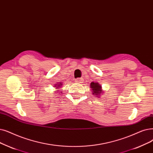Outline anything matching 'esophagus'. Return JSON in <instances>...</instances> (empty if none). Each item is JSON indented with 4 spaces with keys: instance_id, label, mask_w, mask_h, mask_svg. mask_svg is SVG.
Listing matches in <instances>:
<instances>
[{
    "instance_id": "obj_1",
    "label": "esophagus",
    "mask_w": 153,
    "mask_h": 153,
    "mask_svg": "<svg viewBox=\"0 0 153 153\" xmlns=\"http://www.w3.org/2000/svg\"><path fill=\"white\" fill-rule=\"evenodd\" d=\"M75 82L77 84H82L83 82V79H82V78H77V79H76Z\"/></svg>"
}]
</instances>
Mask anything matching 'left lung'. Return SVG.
Instances as JSON below:
<instances>
[{
  "label": "left lung",
  "instance_id": "8db88e82",
  "mask_svg": "<svg viewBox=\"0 0 153 153\" xmlns=\"http://www.w3.org/2000/svg\"><path fill=\"white\" fill-rule=\"evenodd\" d=\"M90 88L91 89L92 94L97 97H99V96L101 95V94H102L104 92L102 89V86L98 82H92L90 84Z\"/></svg>",
  "mask_w": 153,
  "mask_h": 153
}]
</instances>
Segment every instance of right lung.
Returning <instances> with one entry per match:
<instances>
[{
  "instance_id": "obj_1",
  "label": "right lung",
  "mask_w": 153,
  "mask_h": 153,
  "mask_svg": "<svg viewBox=\"0 0 153 153\" xmlns=\"http://www.w3.org/2000/svg\"><path fill=\"white\" fill-rule=\"evenodd\" d=\"M62 85V82H59L57 84H56V85L54 86V88H56V89H60V88H61V87ZM59 91L57 90V92H59ZM62 93V92H61Z\"/></svg>"
}]
</instances>
